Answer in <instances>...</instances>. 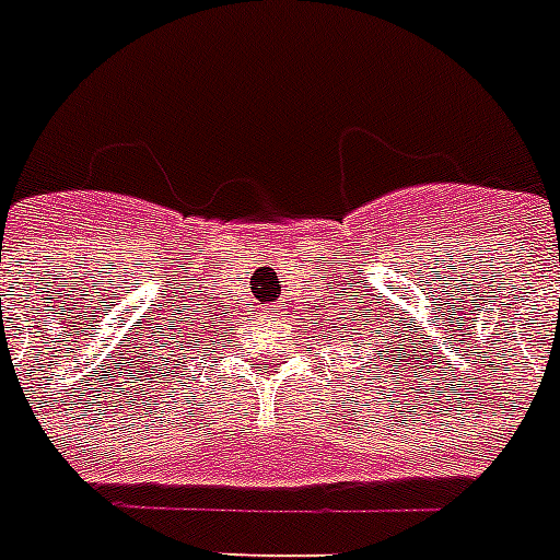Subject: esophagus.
Returning a JSON list of instances; mask_svg holds the SVG:
<instances>
[{"mask_svg": "<svg viewBox=\"0 0 560 560\" xmlns=\"http://www.w3.org/2000/svg\"><path fill=\"white\" fill-rule=\"evenodd\" d=\"M281 318V307L279 304H270V307H265L261 310V320H265V324H276V320Z\"/></svg>", "mask_w": 560, "mask_h": 560, "instance_id": "esophagus-1", "label": "esophagus"}]
</instances>
